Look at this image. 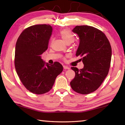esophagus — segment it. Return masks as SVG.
<instances>
[{
  "label": "esophagus",
  "instance_id": "esophagus-1",
  "mask_svg": "<svg viewBox=\"0 0 125 125\" xmlns=\"http://www.w3.org/2000/svg\"><path fill=\"white\" fill-rule=\"evenodd\" d=\"M63 68L64 69H69V67H68L67 65H63Z\"/></svg>",
  "mask_w": 125,
  "mask_h": 125
}]
</instances>
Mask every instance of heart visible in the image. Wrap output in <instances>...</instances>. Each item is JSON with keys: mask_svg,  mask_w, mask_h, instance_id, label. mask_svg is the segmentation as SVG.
Masks as SVG:
<instances>
[{"mask_svg": "<svg viewBox=\"0 0 125 125\" xmlns=\"http://www.w3.org/2000/svg\"><path fill=\"white\" fill-rule=\"evenodd\" d=\"M60 34L62 39L67 44H70L74 41V35L68 29L62 30L60 32Z\"/></svg>", "mask_w": 125, "mask_h": 125, "instance_id": "1", "label": "heart"}]
</instances>
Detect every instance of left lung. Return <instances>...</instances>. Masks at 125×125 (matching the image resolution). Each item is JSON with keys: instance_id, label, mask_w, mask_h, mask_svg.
<instances>
[{"instance_id": "left-lung-1", "label": "left lung", "mask_w": 125, "mask_h": 125, "mask_svg": "<svg viewBox=\"0 0 125 125\" xmlns=\"http://www.w3.org/2000/svg\"><path fill=\"white\" fill-rule=\"evenodd\" d=\"M79 37L76 56L82 57L84 68H71L75 75L70 83L72 89L81 94L94 92L102 84L109 73L111 47L102 31L94 27L76 26L72 30Z\"/></svg>"}]
</instances>
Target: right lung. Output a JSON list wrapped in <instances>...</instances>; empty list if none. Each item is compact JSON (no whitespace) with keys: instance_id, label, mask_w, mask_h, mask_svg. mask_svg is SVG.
Instances as JSON below:
<instances>
[{"instance_id":"obj_1","label":"right lung","mask_w":125,"mask_h":125,"mask_svg":"<svg viewBox=\"0 0 125 125\" xmlns=\"http://www.w3.org/2000/svg\"><path fill=\"white\" fill-rule=\"evenodd\" d=\"M52 32L50 25H33L25 29L16 41L15 69L23 85L33 94L49 92L63 71L61 63L56 62L49 64L41 57L47 50Z\"/></svg>"}]
</instances>
